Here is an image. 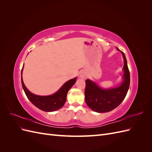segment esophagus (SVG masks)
<instances>
[{"instance_id": "obj_1", "label": "esophagus", "mask_w": 152, "mask_h": 152, "mask_svg": "<svg viewBox=\"0 0 152 152\" xmlns=\"http://www.w3.org/2000/svg\"><path fill=\"white\" fill-rule=\"evenodd\" d=\"M80 77L82 78V79H85L86 76H85V75H84V74H83V73H82V74L80 75Z\"/></svg>"}]
</instances>
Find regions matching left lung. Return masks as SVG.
Here are the masks:
<instances>
[{
    "label": "left lung",
    "instance_id": "left-lung-1",
    "mask_svg": "<svg viewBox=\"0 0 152 152\" xmlns=\"http://www.w3.org/2000/svg\"><path fill=\"white\" fill-rule=\"evenodd\" d=\"M119 50L118 48H117ZM124 60V80L118 87L111 89H102L89 79L86 81L85 101L93 111L105 113L117 108L126 98L130 85V73L125 54L122 52Z\"/></svg>",
    "mask_w": 152,
    "mask_h": 152
}]
</instances>
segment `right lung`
Listing matches in <instances>:
<instances>
[{
  "mask_svg": "<svg viewBox=\"0 0 152 152\" xmlns=\"http://www.w3.org/2000/svg\"><path fill=\"white\" fill-rule=\"evenodd\" d=\"M23 69V66L21 70L22 87L27 98L32 104L37 108L45 112H53L63 107L66 102L68 92L75 83L77 77L65 82L56 93L49 96H38L30 93L25 86L22 79Z\"/></svg>",
  "mask_w": 152,
  "mask_h": 152,
  "instance_id": "1",
  "label": "right lung"
}]
</instances>
